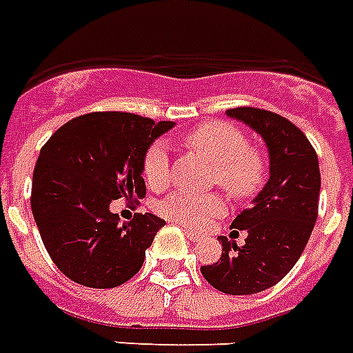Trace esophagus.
I'll list each match as a JSON object with an SVG mask.
<instances>
[{
  "label": "esophagus",
  "mask_w": 353,
  "mask_h": 353,
  "mask_svg": "<svg viewBox=\"0 0 353 353\" xmlns=\"http://www.w3.org/2000/svg\"><path fill=\"white\" fill-rule=\"evenodd\" d=\"M185 230V234H187V238H189V240H191V242H199L200 238V234H196V232H194V230H191V229H183Z\"/></svg>",
  "instance_id": "34e87169"
}]
</instances>
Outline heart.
Instances as JSON below:
<instances>
[{"label":"heart","instance_id":"b5f03b06","mask_svg":"<svg viewBox=\"0 0 353 353\" xmlns=\"http://www.w3.org/2000/svg\"><path fill=\"white\" fill-rule=\"evenodd\" d=\"M185 145L202 154L214 164V183L223 187L234 199L252 196L265 179V159L259 151L248 147V139L236 126L221 121L199 124L185 134ZM143 179L151 189H162L170 181L168 147L157 141L149 147L141 162ZM219 194H191L176 191L159 204V212L166 219L202 227L223 212Z\"/></svg>","mask_w":353,"mask_h":353}]
</instances>
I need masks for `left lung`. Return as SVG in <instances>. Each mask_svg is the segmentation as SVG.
I'll return each instance as SVG.
<instances>
[{"label":"left lung","mask_w":353,"mask_h":353,"mask_svg":"<svg viewBox=\"0 0 353 353\" xmlns=\"http://www.w3.org/2000/svg\"><path fill=\"white\" fill-rule=\"evenodd\" d=\"M227 115L263 138L270 177L230 225L248 232L245 244L219 236L221 257L200 272L221 293L253 295L276 285L303 255L318 219L321 177L314 147L285 117L259 108L229 109Z\"/></svg>","instance_id":"left-lung-1"}]
</instances>
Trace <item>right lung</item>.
<instances>
[{"instance_id":"add662e5","label":"right lung","mask_w":353,"mask_h":353,"mask_svg":"<svg viewBox=\"0 0 353 353\" xmlns=\"http://www.w3.org/2000/svg\"><path fill=\"white\" fill-rule=\"evenodd\" d=\"M174 126L121 111L72 119L43 145L32 179V212L52 263L85 288H117L139 272L166 225L153 214L119 223L109 206L141 199L143 154Z\"/></svg>"}]
</instances>
